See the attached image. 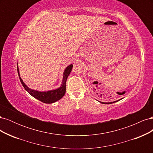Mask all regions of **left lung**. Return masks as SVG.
I'll return each instance as SVG.
<instances>
[{
    "mask_svg": "<svg viewBox=\"0 0 153 153\" xmlns=\"http://www.w3.org/2000/svg\"><path fill=\"white\" fill-rule=\"evenodd\" d=\"M119 101V100H118ZM113 101V102H110V103H104V102H101V101H100V103H103V104H110V103H115V102H117V101Z\"/></svg>",
    "mask_w": 153,
    "mask_h": 153,
    "instance_id": "8db88e82",
    "label": "left lung"
}]
</instances>
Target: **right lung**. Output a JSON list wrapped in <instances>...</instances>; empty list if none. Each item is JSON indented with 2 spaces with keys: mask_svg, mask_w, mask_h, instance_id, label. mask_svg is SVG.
Here are the masks:
<instances>
[{
  "mask_svg": "<svg viewBox=\"0 0 153 153\" xmlns=\"http://www.w3.org/2000/svg\"><path fill=\"white\" fill-rule=\"evenodd\" d=\"M18 68V75L20 76V73H19V69ZM73 68V64H70L69 65L64 71L63 73V79L62 84L59 88L56 89L55 90H51L48 91H44V92H41L36 90H32L30 88L27 87L25 83L23 82L21 77H20V80L22 83V85L24 86V89L29 92V93L34 97V98H36L37 100H39L40 101L45 103H53L56 102L57 101L61 100L62 97L64 96L66 93V80L68 76L70 74Z\"/></svg>",
  "mask_w": 153,
  "mask_h": 153,
  "instance_id": "add662e5",
  "label": "right lung"
}]
</instances>
